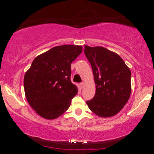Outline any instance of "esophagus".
Here are the masks:
<instances>
[{
    "label": "esophagus",
    "mask_w": 154,
    "mask_h": 154,
    "mask_svg": "<svg viewBox=\"0 0 154 154\" xmlns=\"http://www.w3.org/2000/svg\"><path fill=\"white\" fill-rule=\"evenodd\" d=\"M84 85H85V83H81L79 84L81 89H83V88H84Z\"/></svg>",
    "instance_id": "1"
}]
</instances>
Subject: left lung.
I'll return each mask as SVG.
<instances>
[{"mask_svg": "<svg viewBox=\"0 0 154 154\" xmlns=\"http://www.w3.org/2000/svg\"><path fill=\"white\" fill-rule=\"evenodd\" d=\"M96 84L94 97L86 102L102 118L115 116L123 108L131 93V71L119 54L103 47L85 45Z\"/></svg>", "mask_w": 154, "mask_h": 154, "instance_id": "1", "label": "left lung"}]
</instances>
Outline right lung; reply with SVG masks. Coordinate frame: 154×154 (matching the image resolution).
Instances as JSON below:
<instances>
[{
    "mask_svg": "<svg viewBox=\"0 0 154 154\" xmlns=\"http://www.w3.org/2000/svg\"><path fill=\"white\" fill-rule=\"evenodd\" d=\"M82 51L81 45H60L33 60L24 75V92L31 108L41 117L55 119L70 106L78 92L71 81V64Z\"/></svg>",
    "mask_w": 154,
    "mask_h": 154,
    "instance_id": "obj_1",
    "label": "right lung"
}]
</instances>
